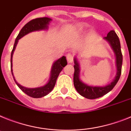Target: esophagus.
Instances as JSON below:
<instances>
[{
    "label": "esophagus",
    "instance_id": "obj_1",
    "mask_svg": "<svg viewBox=\"0 0 131 131\" xmlns=\"http://www.w3.org/2000/svg\"><path fill=\"white\" fill-rule=\"evenodd\" d=\"M73 54H72L71 53H68L67 58L68 61H69V62H72V61H73Z\"/></svg>",
    "mask_w": 131,
    "mask_h": 131
}]
</instances>
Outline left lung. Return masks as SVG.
Returning a JSON list of instances; mask_svg holds the SVG:
<instances>
[{"label":"left lung","mask_w":131,"mask_h":131,"mask_svg":"<svg viewBox=\"0 0 131 131\" xmlns=\"http://www.w3.org/2000/svg\"><path fill=\"white\" fill-rule=\"evenodd\" d=\"M104 39L110 42V45L112 47L116 55V64H117V76L111 84L103 87H96V86L93 87V86H88L82 82L79 79V64L77 62V59H74V72L73 78L74 87L77 92L80 95H82L83 97L90 99V100L98 98L105 95L108 92H110L117 83L121 74L123 55L121 53V44L119 37L114 30H111L107 34V36L104 37Z\"/></svg>","instance_id":"8db88e82"}]
</instances>
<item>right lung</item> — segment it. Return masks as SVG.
I'll use <instances>...</instances> for the list:
<instances>
[{
  "label": "right lung",
  "instance_id": "add662e5",
  "mask_svg": "<svg viewBox=\"0 0 131 131\" xmlns=\"http://www.w3.org/2000/svg\"><path fill=\"white\" fill-rule=\"evenodd\" d=\"M51 20V18H47V17H44V18H38L31 20V21H29V22L26 24L23 28H21L20 30V33L17 36L15 42H14V45L13 49H12V53H11V59H10V66H11V72H12V74L13 76V72H12V54H13L14 51L15 49L16 46L17 45L18 40L20 39L21 37L24 36L26 34H29V32L34 31H37V30H41V29H45L47 28V25L49 24V22ZM67 64V60H66L65 57H62L59 59H58L57 61H56L54 62L53 67H52L51 70V78H50L49 81V82L45 84V86H41L39 88H27L24 86H21L16 81L15 78L14 77V80L15 82L16 83L17 86L20 88V89L21 90L22 92L28 95L30 97H34V98H39V97H42L43 96H45L46 95L51 92L52 90L53 89L55 83H56L57 79L58 77H59V73L61 72V70H62L63 67H65Z\"/></svg>",
  "mask_w": 131,
  "mask_h": 131
}]
</instances>
